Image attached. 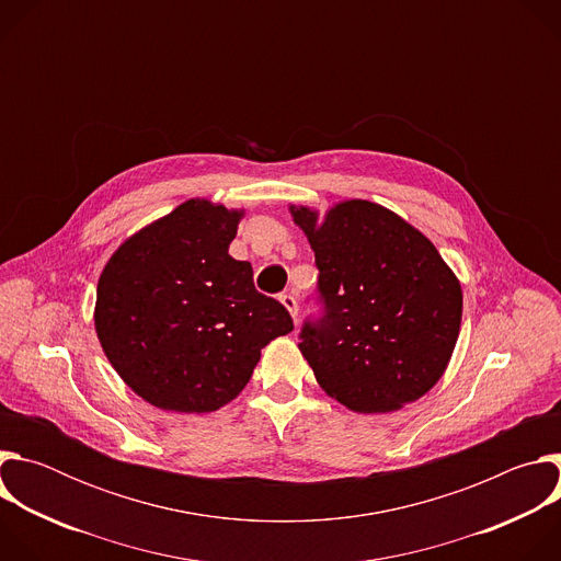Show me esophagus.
<instances>
[{
	"mask_svg": "<svg viewBox=\"0 0 561 561\" xmlns=\"http://www.w3.org/2000/svg\"><path fill=\"white\" fill-rule=\"evenodd\" d=\"M279 301L284 304V308L293 314V319L297 317V299L290 295V293H284V295H279Z\"/></svg>",
	"mask_w": 561,
	"mask_h": 561,
	"instance_id": "esophagus-1",
	"label": "esophagus"
}]
</instances>
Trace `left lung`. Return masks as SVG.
I'll return each mask as SVG.
<instances>
[{"instance_id":"8db88e82","label":"left lung","mask_w":561,"mask_h":561,"mask_svg":"<svg viewBox=\"0 0 561 561\" xmlns=\"http://www.w3.org/2000/svg\"><path fill=\"white\" fill-rule=\"evenodd\" d=\"M319 268L324 314L299 351L322 386L355 413H392L444 375L461 327V286L431 239L397 213L335 204L324 219L290 206Z\"/></svg>"}]
</instances>
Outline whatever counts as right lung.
<instances>
[{
  "label": "right lung",
  "mask_w": 561,
  "mask_h": 561,
  "mask_svg": "<svg viewBox=\"0 0 561 561\" xmlns=\"http://www.w3.org/2000/svg\"><path fill=\"white\" fill-rule=\"evenodd\" d=\"M244 210L188 199L113 253L98 282L95 331L117 375L148 404L213 413L244 390L262 348L293 331L228 247Z\"/></svg>",
  "instance_id": "add662e5"
}]
</instances>
